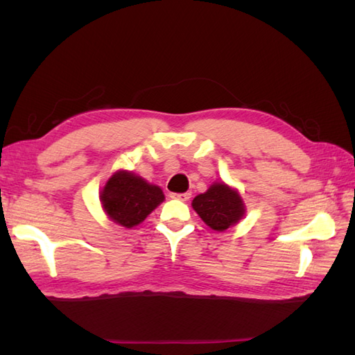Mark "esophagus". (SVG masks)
Masks as SVG:
<instances>
[{
    "mask_svg": "<svg viewBox=\"0 0 355 355\" xmlns=\"http://www.w3.org/2000/svg\"><path fill=\"white\" fill-rule=\"evenodd\" d=\"M191 192H184V193H171V198H175L180 201H187L191 198Z\"/></svg>",
    "mask_w": 355,
    "mask_h": 355,
    "instance_id": "34e87169",
    "label": "esophagus"
}]
</instances>
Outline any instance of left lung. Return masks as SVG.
Returning <instances> with one entry per match:
<instances>
[{
    "instance_id": "8db88e82",
    "label": "left lung",
    "mask_w": 355,
    "mask_h": 355,
    "mask_svg": "<svg viewBox=\"0 0 355 355\" xmlns=\"http://www.w3.org/2000/svg\"><path fill=\"white\" fill-rule=\"evenodd\" d=\"M192 207L209 227L218 232L229 229L244 215V205L239 193L224 183H215L207 192L195 197Z\"/></svg>"
}]
</instances>
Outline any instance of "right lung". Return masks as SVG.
Returning a JSON list of instances; mask_svg holds the SVG:
<instances>
[{
    "label": "right lung",
    "mask_w": 355,
    "mask_h": 355,
    "mask_svg": "<svg viewBox=\"0 0 355 355\" xmlns=\"http://www.w3.org/2000/svg\"><path fill=\"white\" fill-rule=\"evenodd\" d=\"M101 197L107 215L126 229L140 224L164 200L160 187L126 171L116 172L108 180Z\"/></svg>",
    "instance_id": "right-lung-1"
}]
</instances>
